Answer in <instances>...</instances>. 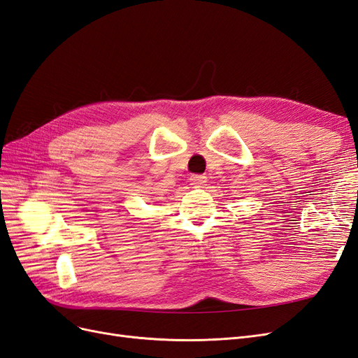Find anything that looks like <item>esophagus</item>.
Here are the masks:
<instances>
[{
	"label": "esophagus",
	"instance_id": "obj_1",
	"mask_svg": "<svg viewBox=\"0 0 358 358\" xmlns=\"http://www.w3.org/2000/svg\"><path fill=\"white\" fill-rule=\"evenodd\" d=\"M189 182H191L192 187L200 188V187H204V185H206V182H208V178L203 176V175H192L191 179H189Z\"/></svg>",
	"mask_w": 358,
	"mask_h": 358
}]
</instances>
